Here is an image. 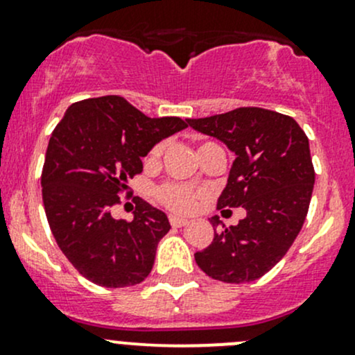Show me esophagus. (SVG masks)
<instances>
[{
	"mask_svg": "<svg viewBox=\"0 0 355 355\" xmlns=\"http://www.w3.org/2000/svg\"><path fill=\"white\" fill-rule=\"evenodd\" d=\"M187 219H184V218H178V216H170V225L173 226V227H182V226H185L187 225Z\"/></svg>",
	"mask_w": 355,
	"mask_h": 355,
	"instance_id": "1",
	"label": "esophagus"
}]
</instances>
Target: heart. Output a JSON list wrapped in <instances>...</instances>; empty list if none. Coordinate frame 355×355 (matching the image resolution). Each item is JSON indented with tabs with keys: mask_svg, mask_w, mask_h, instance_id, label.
I'll return each mask as SVG.
<instances>
[{
	"mask_svg": "<svg viewBox=\"0 0 355 355\" xmlns=\"http://www.w3.org/2000/svg\"><path fill=\"white\" fill-rule=\"evenodd\" d=\"M163 149H165V144L163 143L155 144V146L149 149L148 162L149 163L158 162L163 155ZM199 197L200 193L197 192V190L190 189L187 185L173 184V182H168V184L159 185V187L156 189V199H158L163 206L175 212H189L190 209L196 206Z\"/></svg>",
	"mask_w": 355,
	"mask_h": 355,
	"instance_id": "b5f03b06",
	"label": "heart"
}]
</instances>
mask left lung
<instances>
[{"label": "left lung", "instance_id": "8db88e82", "mask_svg": "<svg viewBox=\"0 0 355 355\" xmlns=\"http://www.w3.org/2000/svg\"><path fill=\"white\" fill-rule=\"evenodd\" d=\"M187 122L236 156L218 209H246L236 226L214 230L212 243L196 253L197 266L227 284L257 281L286 255L304 225L315 185L308 136L289 115L259 107ZM211 225L219 226L218 216Z\"/></svg>", "mask_w": 355, "mask_h": 355}]
</instances>
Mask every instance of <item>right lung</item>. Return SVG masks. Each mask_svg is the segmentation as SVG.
I'll list each match as a JSON object with an SVG mask.
<instances>
[{
	"instance_id": "1",
	"label": "right lung",
	"mask_w": 355,
	"mask_h": 355,
	"mask_svg": "<svg viewBox=\"0 0 355 355\" xmlns=\"http://www.w3.org/2000/svg\"><path fill=\"white\" fill-rule=\"evenodd\" d=\"M185 128L180 117L151 119L107 95L73 103L52 130L40 177L44 209L61 252L93 284L136 286L151 272L170 231L166 214L143 199L132 221H117L110 209L143 171L141 158Z\"/></svg>"
}]
</instances>
